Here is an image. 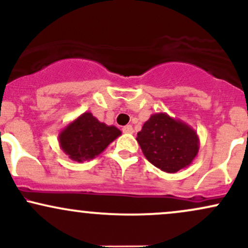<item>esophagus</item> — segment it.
<instances>
[{"mask_svg": "<svg viewBox=\"0 0 248 248\" xmlns=\"http://www.w3.org/2000/svg\"><path fill=\"white\" fill-rule=\"evenodd\" d=\"M122 132L126 133V134H132L134 130H133V127L130 126V124H127V126H124L122 128Z\"/></svg>", "mask_w": 248, "mask_h": 248, "instance_id": "34e87169", "label": "esophagus"}]
</instances>
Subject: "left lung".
Returning a JSON list of instances; mask_svg holds the SVG:
<instances>
[{"label": "left lung", "instance_id": "1", "mask_svg": "<svg viewBox=\"0 0 248 248\" xmlns=\"http://www.w3.org/2000/svg\"><path fill=\"white\" fill-rule=\"evenodd\" d=\"M136 140L147 160L169 173L189 167L199 150L196 130L166 113L150 116L138 133Z\"/></svg>", "mask_w": 248, "mask_h": 248}]
</instances>
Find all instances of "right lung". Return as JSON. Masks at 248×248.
<instances>
[{"label": "right lung", "instance_id": "add662e5", "mask_svg": "<svg viewBox=\"0 0 248 248\" xmlns=\"http://www.w3.org/2000/svg\"><path fill=\"white\" fill-rule=\"evenodd\" d=\"M120 135L121 130L115 126H107L92 113L85 112L61 130L58 141L71 160L84 162L100 155Z\"/></svg>", "mask_w": 248, "mask_h": 248}]
</instances>
